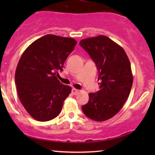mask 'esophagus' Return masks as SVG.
Segmentation results:
<instances>
[{"instance_id": "34e87169", "label": "esophagus", "mask_w": 155, "mask_h": 155, "mask_svg": "<svg viewBox=\"0 0 155 155\" xmlns=\"http://www.w3.org/2000/svg\"><path fill=\"white\" fill-rule=\"evenodd\" d=\"M79 91H80V90H77V89L73 88V89H72V90H71V92H72V94H73V95H77L78 93H79Z\"/></svg>"}]
</instances>
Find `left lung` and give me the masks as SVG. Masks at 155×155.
Segmentation results:
<instances>
[{
    "mask_svg": "<svg viewBox=\"0 0 155 155\" xmlns=\"http://www.w3.org/2000/svg\"><path fill=\"white\" fill-rule=\"evenodd\" d=\"M80 46L95 62L98 71L100 90L89 94L81 107L88 118L97 122L109 120L122 108L133 85L130 60L123 49L105 35L82 39Z\"/></svg>",
    "mask_w": 155,
    "mask_h": 155,
    "instance_id": "obj_1",
    "label": "left lung"
}]
</instances>
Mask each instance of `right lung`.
<instances>
[{
    "label": "right lung",
    "mask_w": 155,
    "mask_h": 155,
    "mask_svg": "<svg viewBox=\"0 0 155 155\" xmlns=\"http://www.w3.org/2000/svg\"><path fill=\"white\" fill-rule=\"evenodd\" d=\"M75 39L48 34L33 41L17 64L15 84L26 111L35 120L47 122L59 115L71 87L56 77L74 51Z\"/></svg>",
    "instance_id": "obj_1"
}]
</instances>
